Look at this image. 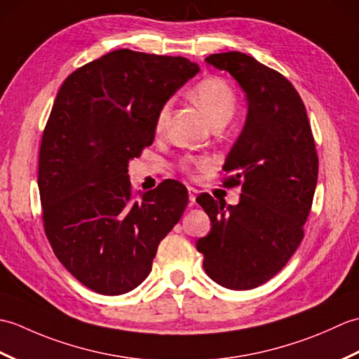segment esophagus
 Here are the masks:
<instances>
[{
    "label": "esophagus",
    "mask_w": 359,
    "mask_h": 359,
    "mask_svg": "<svg viewBox=\"0 0 359 359\" xmlns=\"http://www.w3.org/2000/svg\"><path fill=\"white\" fill-rule=\"evenodd\" d=\"M188 197H189V202H191V205H194L196 197H197V189L193 187H188Z\"/></svg>",
    "instance_id": "34e87169"
}]
</instances>
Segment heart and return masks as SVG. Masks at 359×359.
I'll list each match as a JSON object with an SVG mask.
<instances>
[{
  "label": "heart",
  "instance_id": "heart-1",
  "mask_svg": "<svg viewBox=\"0 0 359 359\" xmlns=\"http://www.w3.org/2000/svg\"><path fill=\"white\" fill-rule=\"evenodd\" d=\"M194 102L201 106L202 111L207 114V117L212 125L219 121H226L231 118L236 109V95L230 85L219 77H207L201 80L193 88L191 93ZM168 118H170V103H165L158 109L156 117V131H163ZM208 158H185L182 162L185 171H189L193 166L205 168L208 166Z\"/></svg>",
  "mask_w": 359,
  "mask_h": 359
}]
</instances>
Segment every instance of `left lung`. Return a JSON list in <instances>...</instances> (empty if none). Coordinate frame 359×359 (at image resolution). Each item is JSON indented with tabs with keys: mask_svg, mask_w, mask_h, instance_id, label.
Wrapping results in <instances>:
<instances>
[{
	"mask_svg": "<svg viewBox=\"0 0 359 359\" xmlns=\"http://www.w3.org/2000/svg\"><path fill=\"white\" fill-rule=\"evenodd\" d=\"M205 62L233 75L248 114L224 165L230 174L224 187L241 185V201L197 197L211 231L196 247L219 285L251 290L284 269L304 238L318 182L315 139L306 106L284 75L242 52L212 53Z\"/></svg>",
	"mask_w": 359,
	"mask_h": 359,
	"instance_id": "obj_1",
	"label": "left lung"
}]
</instances>
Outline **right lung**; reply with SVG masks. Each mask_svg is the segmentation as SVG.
Wrapping results in <instances>:
<instances>
[{
	"mask_svg": "<svg viewBox=\"0 0 359 359\" xmlns=\"http://www.w3.org/2000/svg\"><path fill=\"white\" fill-rule=\"evenodd\" d=\"M197 72L184 57L118 49L79 67L58 90L38 160L44 231L66 270L97 293L140 285L184 215L180 182L137 201L128 163L154 142L158 109Z\"/></svg>",
	"mask_w": 359,
	"mask_h": 359,
	"instance_id": "right-lung-1",
	"label": "right lung"
}]
</instances>
